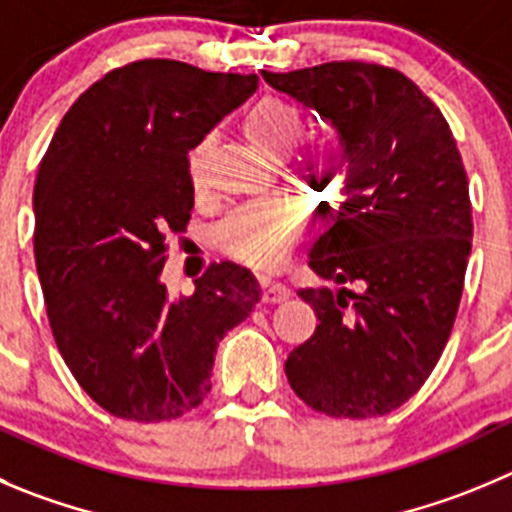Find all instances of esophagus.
Returning a JSON list of instances; mask_svg holds the SVG:
<instances>
[{
	"label": "esophagus",
	"instance_id": "esophagus-1",
	"mask_svg": "<svg viewBox=\"0 0 512 512\" xmlns=\"http://www.w3.org/2000/svg\"><path fill=\"white\" fill-rule=\"evenodd\" d=\"M264 304H281L289 299V289L284 284H264V294H261Z\"/></svg>",
	"mask_w": 512,
	"mask_h": 512
}]
</instances>
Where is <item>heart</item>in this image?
<instances>
[{
  "instance_id": "1",
  "label": "heart",
  "mask_w": 512,
  "mask_h": 512,
  "mask_svg": "<svg viewBox=\"0 0 512 512\" xmlns=\"http://www.w3.org/2000/svg\"><path fill=\"white\" fill-rule=\"evenodd\" d=\"M243 130L248 140L271 155H284L294 148L304 135V118L291 102L279 97H264L251 107L243 118ZM211 143L203 140L191 150L188 173L196 186L206 178ZM301 236V218L289 203H261L238 211L221 228V246L231 256L246 264L274 269L284 264L286 253Z\"/></svg>"
}]
</instances>
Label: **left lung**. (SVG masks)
Masks as SVG:
<instances>
[{
  "label": "left lung",
  "instance_id": "1",
  "mask_svg": "<svg viewBox=\"0 0 512 512\" xmlns=\"http://www.w3.org/2000/svg\"><path fill=\"white\" fill-rule=\"evenodd\" d=\"M261 75L337 130L347 175L332 226L309 251L311 271L337 289L296 291L319 324L289 354L286 377L329 417L387 415L430 377L460 306L472 248L460 150L440 107L392 67Z\"/></svg>",
  "mask_w": 512,
  "mask_h": 512
}]
</instances>
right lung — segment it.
<instances>
[{
    "instance_id": "obj_1",
    "label": "right lung",
    "mask_w": 512,
    "mask_h": 512,
    "mask_svg": "<svg viewBox=\"0 0 512 512\" xmlns=\"http://www.w3.org/2000/svg\"><path fill=\"white\" fill-rule=\"evenodd\" d=\"M256 75L140 60L87 87L34 180V261L47 319L80 387L110 415L163 422L211 392L216 347L259 304L256 276L213 264L191 296L163 284L165 238L193 211L188 150Z\"/></svg>"
}]
</instances>
